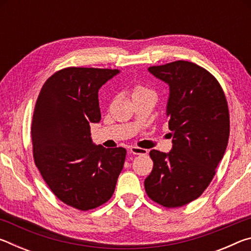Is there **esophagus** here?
<instances>
[{"label":"esophagus","instance_id":"esophagus-1","mask_svg":"<svg viewBox=\"0 0 251 251\" xmlns=\"http://www.w3.org/2000/svg\"><path fill=\"white\" fill-rule=\"evenodd\" d=\"M129 152L133 155H146L148 151L144 150V148L141 147H136V146H131L129 148Z\"/></svg>","mask_w":251,"mask_h":251}]
</instances>
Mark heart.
I'll use <instances>...</instances> for the list:
<instances>
[{"mask_svg": "<svg viewBox=\"0 0 251 251\" xmlns=\"http://www.w3.org/2000/svg\"><path fill=\"white\" fill-rule=\"evenodd\" d=\"M148 92H151L150 90H148V88L142 86V85H137V86H135L134 90H133V96L134 95H141V94H144V93H148Z\"/></svg>", "mask_w": 251, "mask_h": 251, "instance_id": "heart-1", "label": "heart"}]
</instances>
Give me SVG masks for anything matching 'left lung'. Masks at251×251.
<instances>
[{"instance_id":"1","label":"left lung","mask_w":251,"mask_h":251,"mask_svg":"<svg viewBox=\"0 0 251 251\" xmlns=\"http://www.w3.org/2000/svg\"><path fill=\"white\" fill-rule=\"evenodd\" d=\"M148 71L169 85L173 148L168 154L150 151L154 167L144 185L152 201L181 207L205 192L223 159L230 130L227 100L215 76L195 63L176 61Z\"/></svg>"}]
</instances>
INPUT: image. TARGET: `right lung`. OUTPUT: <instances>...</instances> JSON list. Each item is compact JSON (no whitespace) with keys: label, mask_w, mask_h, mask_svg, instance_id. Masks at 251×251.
I'll use <instances>...</instances> for the list:
<instances>
[{"label":"right lung","mask_w":251,"mask_h":251,"mask_svg":"<svg viewBox=\"0 0 251 251\" xmlns=\"http://www.w3.org/2000/svg\"><path fill=\"white\" fill-rule=\"evenodd\" d=\"M118 70L66 67L44 83L33 113V157L59 201L78 210L108 201L126 150L96 146L91 124L100 121L99 90Z\"/></svg>","instance_id":"right-lung-1"}]
</instances>
